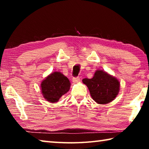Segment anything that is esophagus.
I'll return each mask as SVG.
<instances>
[{
  "label": "esophagus",
  "mask_w": 149,
  "mask_h": 149,
  "mask_svg": "<svg viewBox=\"0 0 149 149\" xmlns=\"http://www.w3.org/2000/svg\"><path fill=\"white\" fill-rule=\"evenodd\" d=\"M73 82L75 83V84H77V83H79L80 81V78L79 77H73L72 78Z\"/></svg>",
  "instance_id": "obj_1"
}]
</instances>
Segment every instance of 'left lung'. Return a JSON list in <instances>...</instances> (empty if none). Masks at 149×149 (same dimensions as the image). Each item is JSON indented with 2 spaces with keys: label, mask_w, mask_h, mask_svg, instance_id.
Instances as JSON below:
<instances>
[{
  "label": "left lung",
  "mask_w": 149,
  "mask_h": 149,
  "mask_svg": "<svg viewBox=\"0 0 149 149\" xmlns=\"http://www.w3.org/2000/svg\"><path fill=\"white\" fill-rule=\"evenodd\" d=\"M82 81L87 85L93 99L98 104L110 102L119 93V81L102 70H97L93 78H85Z\"/></svg>",
  "instance_id": "1"
}]
</instances>
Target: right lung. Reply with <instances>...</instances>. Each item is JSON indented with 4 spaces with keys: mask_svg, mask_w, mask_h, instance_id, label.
Listing matches in <instances>:
<instances>
[{
    "mask_svg": "<svg viewBox=\"0 0 149 149\" xmlns=\"http://www.w3.org/2000/svg\"><path fill=\"white\" fill-rule=\"evenodd\" d=\"M70 82L65 75L56 72L49 75L41 83L42 94L50 102H56L70 90Z\"/></svg>",
    "mask_w": 149,
    "mask_h": 149,
    "instance_id": "right-lung-1",
    "label": "right lung"
}]
</instances>
